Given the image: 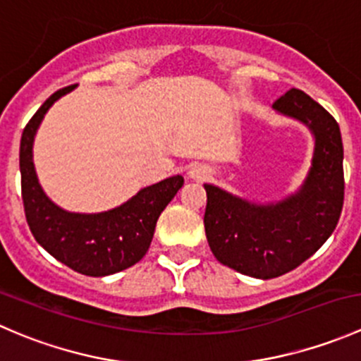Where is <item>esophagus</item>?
<instances>
[{
	"label": "esophagus",
	"mask_w": 361,
	"mask_h": 361,
	"mask_svg": "<svg viewBox=\"0 0 361 361\" xmlns=\"http://www.w3.org/2000/svg\"><path fill=\"white\" fill-rule=\"evenodd\" d=\"M209 167L204 166V164H194V166H190V169H188V176L195 181H204L206 178H209Z\"/></svg>",
	"instance_id": "obj_1"
}]
</instances>
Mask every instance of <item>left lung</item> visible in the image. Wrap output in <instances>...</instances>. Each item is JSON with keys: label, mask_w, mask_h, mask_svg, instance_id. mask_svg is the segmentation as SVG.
I'll return each mask as SVG.
<instances>
[{"label": "left lung", "mask_w": 361, "mask_h": 361, "mask_svg": "<svg viewBox=\"0 0 361 361\" xmlns=\"http://www.w3.org/2000/svg\"><path fill=\"white\" fill-rule=\"evenodd\" d=\"M272 106L300 120L314 136L302 187L276 204H253L204 185L211 251L220 264L258 279L286 274L314 255L332 235L344 204V148L336 118L298 89H290Z\"/></svg>", "instance_id": "left-lung-1"}]
</instances>
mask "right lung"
Returning <instances> with one entry per match:
<instances>
[{
    "label": "right lung",
    "mask_w": 361,
    "mask_h": 361,
    "mask_svg": "<svg viewBox=\"0 0 361 361\" xmlns=\"http://www.w3.org/2000/svg\"><path fill=\"white\" fill-rule=\"evenodd\" d=\"M75 85L54 92L24 127L20 140V187L25 220L32 235L56 260L85 276H110L147 255L164 207L183 187L176 174L141 188L122 206L103 213H69L45 195L32 164V141L49 108Z\"/></svg>",
    "instance_id": "right-lung-1"
}]
</instances>
